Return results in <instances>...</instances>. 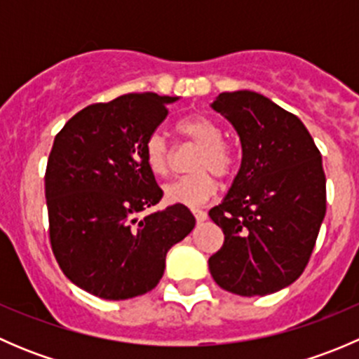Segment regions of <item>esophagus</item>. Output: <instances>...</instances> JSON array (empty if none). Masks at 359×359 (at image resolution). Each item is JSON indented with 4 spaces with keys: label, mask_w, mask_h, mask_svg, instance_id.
Wrapping results in <instances>:
<instances>
[{
    "label": "esophagus",
    "mask_w": 359,
    "mask_h": 359,
    "mask_svg": "<svg viewBox=\"0 0 359 359\" xmlns=\"http://www.w3.org/2000/svg\"><path fill=\"white\" fill-rule=\"evenodd\" d=\"M193 215L196 217L198 222H205L206 220V212H203L200 208H193Z\"/></svg>",
    "instance_id": "34e87169"
}]
</instances>
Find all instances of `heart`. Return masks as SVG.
I'll list each match as a JSON object with an SVG mask.
<instances>
[{
  "label": "heart",
  "instance_id": "b5f03b06",
  "mask_svg": "<svg viewBox=\"0 0 359 359\" xmlns=\"http://www.w3.org/2000/svg\"><path fill=\"white\" fill-rule=\"evenodd\" d=\"M179 135L200 147L194 154L191 170L194 173L172 180L165 186L166 201L175 205L198 206L215 194L217 184L212 173L224 179L234 170V153L229 144L222 140V130L213 119L201 114L184 116L177 121ZM146 163L151 172L165 177L172 168V147L161 133H151L144 146Z\"/></svg>",
  "mask_w": 359,
  "mask_h": 359
}]
</instances>
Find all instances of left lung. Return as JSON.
Instances as JSON below:
<instances>
[{"label":"left lung","instance_id":"obj_1","mask_svg":"<svg viewBox=\"0 0 359 359\" xmlns=\"http://www.w3.org/2000/svg\"><path fill=\"white\" fill-rule=\"evenodd\" d=\"M212 107L236 130L241 166L222 203L208 212L224 245L210 273L236 295H269L306 269L327 212L321 154L304 123L250 90L224 92Z\"/></svg>","mask_w":359,"mask_h":359}]
</instances>
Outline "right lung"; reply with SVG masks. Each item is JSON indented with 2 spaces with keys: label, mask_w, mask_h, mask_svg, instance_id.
<instances>
[{
  "label": "right lung",
  "mask_w": 359,
  "mask_h": 359,
  "mask_svg": "<svg viewBox=\"0 0 359 359\" xmlns=\"http://www.w3.org/2000/svg\"><path fill=\"white\" fill-rule=\"evenodd\" d=\"M175 100L146 92L92 104L53 140L45 173L53 255L76 287L100 299L153 290L168 250L194 229L184 205L139 217L163 198L144 146Z\"/></svg>",
  "instance_id": "right-lung-1"
}]
</instances>
